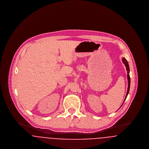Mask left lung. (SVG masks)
<instances>
[{"instance_id": "left-lung-1", "label": "left lung", "mask_w": 149, "mask_h": 149, "mask_svg": "<svg viewBox=\"0 0 149 149\" xmlns=\"http://www.w3.org/2000/svg\"><path fill=\"white\" fill-rule=\"evenodd\" d=\"M122 62L123 63V64L125 65L126 68V70H127V71L128 89L127 92V94H126L125 99L124 100V102H125V100L126 99V98H127V97L129 91H130V74H129V73H130V68H129V65H128V64L127 60H126L125 58H122ZM124 102H123V103H124ZM122 105H123V104H122Z\"/></svg>"}]
</instances>
